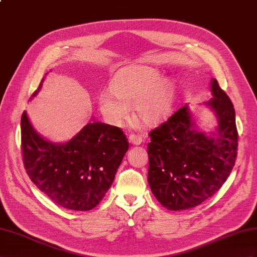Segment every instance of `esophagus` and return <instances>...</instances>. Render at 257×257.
I'll list each match as a JSON object with an SVG mask.
<instances>
[{"instance_id":"obj_1","label":"esophagus","mask_w":257,"mask_h":257,"mask_svg":"<svg viewBox=\"0 0 257 257\" xmlns=\"http://www.w3.org/2000/svg\"><path fill=\"white\" fill-rule=\"evenodd\" d=\"M129 141H130V143L136 144V146H139V144L142 143V137L139 135H130Z\"/></svg>"}]
</instances>
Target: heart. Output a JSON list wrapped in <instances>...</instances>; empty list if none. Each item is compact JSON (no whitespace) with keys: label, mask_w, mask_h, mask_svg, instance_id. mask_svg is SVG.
Masks as SVG:
<instances>
[{"label":"heart","mask_w":257,"mask_h":257,"mask_svg":"<svg viewBox=\"0 0 257 257\" xmlns=\"http://www.w3.org/2000/svg\"><path fill=\"white\" fill-rule=\"evenodd\" d=\"M173 83L163 80V75L150 66L136 65L122 68L114 76L110 90L98 95V108L105 120L120 126L128 119L135 106L138 120L147 126L165 119L172 107Z\"/></svg>","instance_id":"obj_1"}]
</instances>
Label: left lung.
Returning <instances> with one entry per match:
<instances>
[{
  "instance_id": "8db88e82",
  "label": "left lung",
  "mask_w": 257,
  "mask_h": 257,
  "mask_svg": "<svg viewBox=\"0 0 257 257\" xmlns=\"http://www.w3.org/2000/svg\"><path fill=\"white\" fill-rule=\"evenodd\" d=\"M210 91L214 97L206 104L218 121L215 138L196 130L188 105L149 134L148 181L167 209L200 205L218 191L234 166L238 131L233 105L216 79Z\"/></svg>"
}]
</instances>
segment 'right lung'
<instances>
[{
  "instance_id": "1",
  "label": "right lung",
  "mask_w": 257,
  "mask_h": 257,
  "mask_svg": "<svg viewBox=\"0 0 257 257\" xmlns=\"http://www.w3.org/2000/svg\"><path fill=\"white\" fill-rule=\"evenodd\" d=\"M42 82L32 96L37 95ZM21 124L23 161L31 181L65 208H94L110 188L128 151L123 131L93 121L68 142L53 143L37 133L26 111Z\"/></svg>"
}]
</instances>
